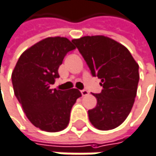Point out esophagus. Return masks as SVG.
I'll return each mask as SVG.
<instances>
[{"label":"esophagus","mask_w":156,"mask_h":156,"mask_svg":"<svg viewBox=\"0 0 156 156\" xmlns=\"http://www.w3.org/2000/svg\"><path fill=\"white\" fill-rule=\"evenodd\" d=\"M80 92H81V95H82V96H87V95H89V91L86 90H82Z\"/></svg>","instance_id":"1"}]
</instances>
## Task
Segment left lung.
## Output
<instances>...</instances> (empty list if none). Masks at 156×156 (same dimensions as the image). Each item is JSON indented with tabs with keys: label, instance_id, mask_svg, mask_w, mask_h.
<instances>
[{
	"label": "left lung",
	"instance_id": "8db88e82",
	"mask_svg": "<svg viewBox=\"0 0 156 156\" xmlns=\"http://www.w3.org/2000/svg\"><path fill=\"white\" fill-rule=\"evenodd\" d=\"M72 42L91 75L101 80V92L93 94L97 105L89 111L90 122L101 131L120 126L134 103L140 77L138 64L125 46L103 35L84 36Z\"/></svg>",
	"mask_w": 156,
	"mask_h": 156
}]
</instances>
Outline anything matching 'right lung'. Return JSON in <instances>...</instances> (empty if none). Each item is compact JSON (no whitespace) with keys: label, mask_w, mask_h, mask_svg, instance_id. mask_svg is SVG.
I'll use <instances>...</instances> for the list:
<instances>
[{"label":"right lung","mask_w":156,"mask_h":156,"mask_svg":"<svg viewBox=\"0 0 156 156\" xmlns=\"http://www.w3.org/2000/svg\"><path fill=\"white\" fill-rule=\"evenodd\" d=\"M76 47L66 37L45 38L19 57L12 74L15 97L28 120L42 131L55 133L64 130L80 90H51L59 77L58 67L64 57Z\"/></svg>","instance_id":"obj_1"}]
</instances>
